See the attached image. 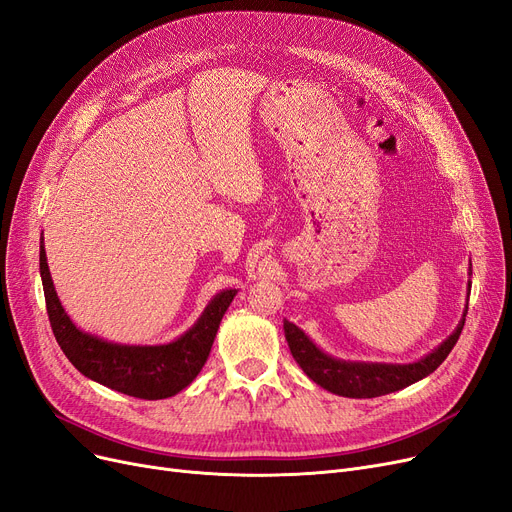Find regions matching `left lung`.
Masks as SVG:
<instances>
[{
  "label": "left lung",
  "instance_id": "left-lung-1",
  "mask_svg": "<svg viewBox=\"0 0 512 512\" xmlns=\"http://www.w3.org/2000/svg\"><path fill=\"white\" fill-rule=\"evenodd\" d=\"M466 311H469V303H466L462 320L458 322L452 335L414 364H366L337 360L318 349L299 326L288 320H284V337L288 341V347H291L295 362L316 385L343 397H379L404 389L437 370V366L448 358V353L454 349L460 337Z\"/></svg>",
  "mask_w": 512,
  "mask_h": 512
}]
</instances>
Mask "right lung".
Here are the masks:
<instances>
[{"label":"right lung","mask_w":512,"mask_h":512,"mask_svg":"<svg viewBox=\"0 0 512 512\" xmlns=\"http://www.w3.org/2000/svg\"><path fill=\"white\" fill-rule=\"evenodd\" d=\"M39 272L54 337L69 362L87 379L140 399L171 397L196 379L209 358L219 322L238 293L236 288L217 293L196 324L167 345H119L79 330L66 316L50 276L43 238Z\"/></svg>","instance_id":"1"}]
</instances>
